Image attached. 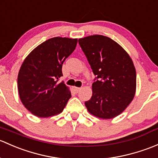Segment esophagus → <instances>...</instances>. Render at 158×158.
I'll list each match as a JSON object with an SVG mask.
<instances>
[{
    "label": "esophagus",
    "instance_id": "obj_1",
    "mask_svg": "<svg viewBox=\"0 0 158 158\" xmlns=\"http://www.w3.org/2000/svg\"><path fill=\"white\" fill-rule=\"evenodd\" d=\"M81 89H82V88H79V87H74V90H75V92H79V91L81 90Z\"/></svg>",
    "mask_w": 158,
    "mask_h": 158
}]
</instances>
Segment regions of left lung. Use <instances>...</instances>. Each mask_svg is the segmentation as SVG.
Masks as SVG:
<instances>
[{
	"label": "left lung",
	"mask_w": 158,
	"mask_h": 158,
	"mask_svg": "<svg viewBox=\"0 0 158 158\" xmlns=\"http://www.w3.org/2000/svg\"><path fill=\"white\" fill-rule=\"evenodd\" d=\"M93 73L92 95L85 102L88 111L101 119L119 115L133 99L136 72L132 59L119 44L101 35L79 39Z\"/></svg>",
	"instance_id": "8db88e82"
}]
</instances>
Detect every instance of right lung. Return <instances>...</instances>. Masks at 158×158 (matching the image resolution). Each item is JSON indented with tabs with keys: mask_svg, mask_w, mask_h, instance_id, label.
I'll return each instance as SVG.
<instances>
[{
	"mask_svg": "<svg viewBox=\"0 0 158 158\" xmlns=\"http://www.w3.org/2000/svg\"><path fill=\"white\" fill-rule=\"evenodd\" d=\"M77 39L54 37L44 41L26 57L17 78L23 104L33 115L49 117L64 110L71 92L64 82L62 65L73 52Z\"/></svg>",
	"mask_w": 158,
	"mask_h": 158,
	"instance_id": "obj_1",
	"label": "right lung"
}]
</instances>
